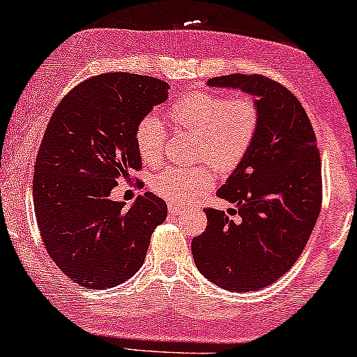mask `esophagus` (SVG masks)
Returning <instances> with one entry per match:
<instances>
[{
  "label": "esophagus",
  "mask_w": 357,
  "mask_h": 357,
  "mask_svg": "<svg viewBox=\"0 0 357 357\" xmlns=\"http://www.w3.org/2000/svg\"><path fill=\"white\" fill-rule=\"evenodd\" d=\"M181 212H183L181 207H178V206H169V214H171V215H178V214H181Z\"/></svg>",
  "instance_id": "1"
}]
</instances>
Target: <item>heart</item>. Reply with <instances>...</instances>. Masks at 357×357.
Masks as SVG:
<instances>
[{
  "mask_svg": "<svg viewBox=\"0 0 357 357\" xmlns=\"http://www.w3.org/2000/svg\"><path fill=\"white\" fill-rule=\"evenodd\" d=\"M178 128L201 137L197 158L219 171H231L243 160L260 123V110L250 97L192 92L179 98L169 110ZM166 128L158 116L146 115L135 130L139 158L155 166L163 160ZM214 176L206 166L191 169L171 168L151 179V189L169 204H189L194 197L209 191Z\"/></svg>",
  "mask_w": 357,
  "mask_h": 357,
  "instance_id": "obj_1",
  "label": "heart"
}]
</instances>
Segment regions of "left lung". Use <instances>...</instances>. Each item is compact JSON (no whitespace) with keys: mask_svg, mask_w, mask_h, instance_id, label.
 I'll list each match as a JSON object with an SVG mask.
<instances>
[{"mask_svg":"<svg viewBox=\"0 0 357 357\" xmlns=\"http://www.w3.org/2000/svg\"><path fill=\"white\" fill-rule=\"evenodd\" d=\"M255 97L260 123L252 146L218 196L236 204L206 209L207 227L191 242L194 264L224 290L252 291L272 285L293 267L321 209V160L313 126L290 90L254 74L207 80Z\"/></svg>","mask_w":357,"mask_h":357,"instance_id":"1","label":"left lung"}]
</instances>
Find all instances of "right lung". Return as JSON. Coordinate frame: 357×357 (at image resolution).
<instances>
[{"instance_id": "add662e5", "label": "right lung", "mask_w": 357, "mask_h": 357, "mask_svg": "<svg viewBox=\"0 0 357 357\" xmlns=\"http://www.w3.org/2000/svg\"><path fill=\"white\" fill-rule=\"evenodd\" d=\"M168 89L146 75L102 74L72 89L49 120L34 166L36 219L49 257L89 290L133 277L168 215L151 192L128 209L110 199L119 179L130 181L142 168L135 130L168 98Z\"/></svg>"}]
</instances>
